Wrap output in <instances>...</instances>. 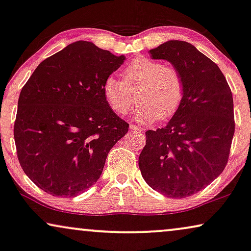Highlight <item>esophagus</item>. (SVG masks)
Here are the masks:
<instances>
[{
	"mask_svg": "<svg viewBox=\"0 0 251 251\" xmlns=\"http://www.w3.org/2000/svg\"><path fill=\"white\" fill-rule=\"evenodd\" d=\"M129 128L133 129V131H136V132H142V131H144V129H142L141 127H139V126L133 125V124H129Z\"/></svg>",
	"mask_w": 251,
	"mask_h": 251,
	"instance_id": "34e87169",
	"label": "esophagus"
}]
</instances>
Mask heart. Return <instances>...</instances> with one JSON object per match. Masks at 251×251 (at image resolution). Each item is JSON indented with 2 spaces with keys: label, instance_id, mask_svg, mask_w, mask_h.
<instances>
[{
  "label": "heart",
  "instance_id": "obj_1",
  "mask_svg": "<svg viewBox=\"0 0 251 251\" xmlns=\"http://www.w3.org/2000/svg\"><path fill=\"white\" fill-rule=\"evenodd\" d=\"M124 81L115 75L107 76L102 90L107 105L124 116L135 102L139 104L133 118L142 124L157 118L168 119L179 109L184 97V82L175 67L145 56L132 60L124 69Z\"/></svg>",
  "mask_w": 251,
  "mask_h": 251
}]
</instances>
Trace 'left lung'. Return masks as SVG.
Segmentation results:
<instances>
[{
	"mask_svg": "<svg viewBox=\"0 0 251 251\" xmlns=\"http://www.w3.org/2000/svg\"><path fill=\"white\" fill-rule=\"evenodd\" d=\"M180 73L184 97L163 128L146 132L139 168L146 183L169 198L201 191L226 167L233 140V95L220 68L190 43L169 40L149 50Z\"/></svg>",
	"mask_w": 251,
	"mask_h": 251,
	"instance_id": "left-lung-1",
	"label": "left lung"
}]
</instances>
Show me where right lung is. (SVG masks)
<instances>
[{"mask_svg": "<svg viewBox=\"0 0 251 251\" xmlns=\"http://www.w3.org/2000/svg\"><path fill=\"white\" fill-rule=\"evenodd\" d=\"M125 59L80 40L34 69L18 98L14 136L22 169L38 188L75 197L100 178L128 131L102 90Z\"/></svg>", "mask_w": 251, "mask_h": 251, "instance_id": "right-lung-1", "label": "right lung"}]
</instances>
